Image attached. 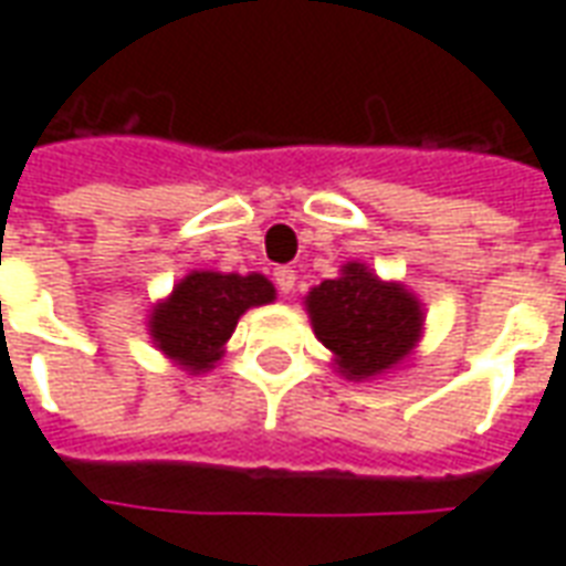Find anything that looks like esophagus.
Wrapping results in <instances>:
<instances>
[{"label":"esophagus","mask_w":566,"mask_h":566,"mask_svg":"<svg viewBox=\"0 0 566 566\" xmlns=\"http://www.w3.org/2000/svg\"><path fill=\"white\" fill-rule=\"evenodd\" d=\"M274 283L283 295H290L295 290V271L292 268H274Z\"/></svg>","instance_id":"obj_1"}]
</instances>
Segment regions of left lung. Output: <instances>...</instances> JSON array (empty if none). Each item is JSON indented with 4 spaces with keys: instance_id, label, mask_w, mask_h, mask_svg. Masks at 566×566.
I'll return each instance as SVG.
<instances>
[{
    "instance_id": "1",
    "label": "left lung",
    "mask_w": 566,
    "mask_h": 566,
    "mask_svg": "<svg viewBox=\"0 0 566 566\" xmlns=\"http://www.w3.org/2000/svg\"><path fill=\"white\" fill-rule=\"evenodd\" d=\"M314 335L335 354L344 378L363 380L399 366L415 350L423 307L402 283H384L366 264L347 262L340 276L307 292Z\"/></svg>"
}]
</instances>
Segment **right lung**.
<instances>
[{
  "instance_id": "add662e5",
  "label": "right lung",
  "mask_w": 566,
  "mask_h": 566,
  "mask_svg": "<svg viewBox=\"0 0 566 566\" xmlns=\"http://www.w3.org/2000/svg\"><path fill=\"white\" fill-rule=\"evenodd\" d=\"M274 295V283L262 274L191 271L176 283L170 298L151 311L148 335L164 356L200 375L222 359L240 316L250 307L271 304Z\"/></svg>"
}]
</instances>
